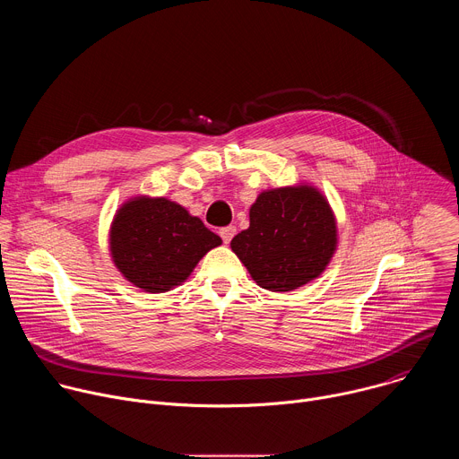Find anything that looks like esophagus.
I'll list each match as a JSON object with an SVG mask.
<instances>
[{"label":"esophagus","mask_w":459,"mask_h":459,"mask_svg":"<svg viewBox=\"0 0 459 459\" xmlns=\"http://www.w3.org/2000/svg\"><path fill=\"white\" fill-rule=\"evenodd\" d=\"M220 236H221L223 243H225V245H229V243L232 241V238L236 236V227H234V225H229V227L220 229Z\"/></svg>","instance_id":"esophagus-1"}]
</instances>
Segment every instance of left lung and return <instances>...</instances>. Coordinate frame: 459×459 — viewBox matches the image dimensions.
I'll use <instances>...</instances> for the list:
<instances>
[{"instance_id": "left-lung-1", "label": "left lung", "mask_w": 459, "mask_h": 459, "mask_svg": "<svg viewBox=\"0 0 459 459\" xmlns=\"http://www.w3.org/2000/svg\"><path fill=\"white\" fill-rule=\"evenodd\" d=\"M248 216V229L230 247L261 289L294 290L329 265L338 243L336 221L314 186L261 192Z\"/></svg>"}]
</instances>
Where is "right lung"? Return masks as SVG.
<instances>
[{"mask_svg":"<svg viewBox=\"0 0 459 459\" xmlns=\"http://www.w3.org/2000/svg\"><path fill=\"white\" fill-rule=\"evenodd\" d=\"M221 238L200 218L165 198L126 202L110 227V252L119 273L145 292L183 283Z\"/></svg>","mask_w":459,"mask_h":459,"instance_id":"add662e5","label":"right lung"}]
</instances>
